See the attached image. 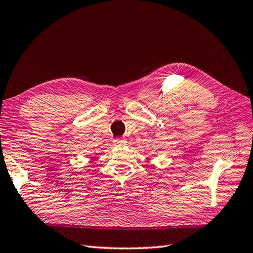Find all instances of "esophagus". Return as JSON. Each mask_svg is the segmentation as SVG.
<instances>
[{
    "label": "esophagus",
    "instance_id": "esophagus-1",
    "mask_svg": "<svg viewBox=\"0 0 253 253\" xmlns=\"http://www.w3.org/2000/svg\"><path fill=\"white\" fill-rule=\"evenodd\" d=\"M126 143H127V141L125 138H117V139H115L114 142H113V144L117 147H123V146H125Z\"/></svg>",
    "mask_w": 253,
    "mask_h": 253
}]
</instances>
